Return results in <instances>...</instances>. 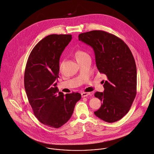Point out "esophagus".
<instances>
[{
  "mask_svg": "<svg viewBox=\"0 0 154 154\" xmlns=\"http://www.w3.org/2000/svg\"><path fill=\"white\" fill-rule=\"evenodd\" d=\"M90 94V93H87V92H83L82 93V97H85Z\"/></svg>",
  "mask_w": 154,
  "mask_h": 154,
  "instance_id": "obj_1",
  "label": "esophagus"
}]
</instances>
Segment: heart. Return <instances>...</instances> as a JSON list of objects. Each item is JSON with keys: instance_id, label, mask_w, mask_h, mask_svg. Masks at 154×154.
<instances>
[{"instance_id": "b5f03b06", "label": "heart", "mask_w": 154, "mask_h": 154, "mask_svg": "<svg viewBox=\"0 0 154 154\" xmlns=\"http://www.w3.org/2000/svg\"><path fill=\"white\" fill-rule=\"evenodd\" d=\"M88 56V54L87 53H85V51H82V50H78L75 53V57L77 60V61L79 60L82 59Z\"/></svg>"}]
</instances>
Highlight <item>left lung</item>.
Here are the masks:
<instances>
[{"instance_id": "8db88e82", "label": "left lung", "mask_w": 154, "mask_h": 154, "mask_svg": "<svg viewBox=\"0 0 154 154\" xmlns=\"http://www.w3.org/2000/svg\"><path fill=\"white\" fill-rule=\"evenodd\" d=\"M79 40L93 48L98 71L106 76L103 93L95 97L102 104L95 115L114 122L129 111L137 94V67L128 46L116 35L103 30H93L79 35Z\"/></svg>"}]
</instances>
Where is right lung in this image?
I'll return each mask as SVG.
<instances>
[{
    "label": "right lung",
    "mask_w": 154,
    "mask_h": 154,
    "mask_svg": "<svg viewBox=\"0 0 154 154\" xmlns=\"http://www.w3.org/2000/svg\"><path fill=\"white\" fill-rule=\"evenodd\" d=\"M72 38L71 35H50L32 50L24 76V88L35 117L44 125L58 128L71 118L78 93L63 94L56 87L60 56Z\"/></svg>",
    "instance_id": "1"
}]
</instances>
